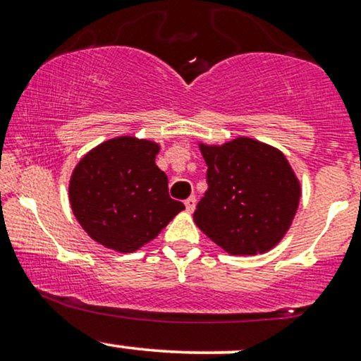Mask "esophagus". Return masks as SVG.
Wrapping results in <instances>:
<instances>
[{
    "instance_id": "esophagus-1",
    "label": "esophagus",
    "mask_w": 361,
    "mask_h": 361,
    "mask_svg": "<svg viewBox=\"0 0 361 361\" xmlns=\"http://www.w3.org/2000/svg\"><path fill=\"white\" fill-rule=\"evenodd\" d=\"M195 205H197V198H195V195H192V197H188L185 200V207H186V210H188V212H193Z\"/></svg>"
}]
</instances>
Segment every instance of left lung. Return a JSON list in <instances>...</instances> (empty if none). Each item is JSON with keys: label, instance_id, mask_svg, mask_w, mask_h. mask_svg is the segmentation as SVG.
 Returning a JSON list of instances; mask_svg holds the SVG:
<instances>
[{"label": "left lung", "instance_id": "left-lung-1", "mask_svg": "<svg viewBox=\"0 0 361 361\" xmlns=\"http://www.w3.org/2000/svg\"><path fill=\"white\" fill-rule=\"evenodd\" d=\"M207 192L193 221L231 255L267 252L292 226L300 183L279 149L250 137L222 146L200 144Z\"/></svg>", "mask_w": 361, "mask_h": 361}]
</instances>
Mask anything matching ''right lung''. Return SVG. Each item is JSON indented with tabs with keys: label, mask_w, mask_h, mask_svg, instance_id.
I'll list each match as a JSON object with an SVG mask.
<instances>
[{
	"label": "right lung",
	"mask_w": 361,
	"mask_h": 361,
	"mask_svg": "<svg viewBox=\"0 0 361 361\" xmlns=\"http://www.w3.org/2000/svg\"><path fill=\"white\" fill-rule=\"evenodd\" d=\"M159 146L130 135L105 140L74 168L69 202L91 239L132 252L156 238L185 209L168 193V176L156 166Z\"/></svg>",
	"instance_id": "1"
}]
</instances>
